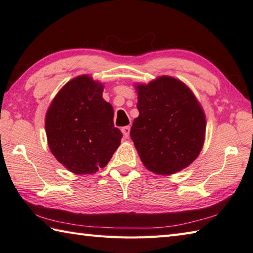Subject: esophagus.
<instances>
[{"instance_id": "esophagus-1", "label": "esophagus", "mask_w": 253, "mask_h": 253, "mask_svg": "<svg viewBox=\"0 0 253 253\" xmlns=\"http://www.w3.org/2000/svg\"><path fill=\"white\" fill-rule=\"evenodd\" d=\"M121 131L123 133V136H125L126 138H127L128 135H130V126H123L121 128Z\"/></svg>"}]
</instances>
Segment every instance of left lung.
Here are the masks:
<instances>
[{"label":"left lung","mask_w":253,"mask_h":253,"mask_svg":"<svg viewBox=\"0 0 253 253\" xmlns=\"http://www.w3.org/2000/svg\"><path fill=\"white\" fill-rule=\"evenodd\" d=\"M137 110L130 135L141 161L158 174L189 166L202 149L205 117L182 82L162 76L137 86Z\"/></svg>","instance_id":"1"}]
</instances>
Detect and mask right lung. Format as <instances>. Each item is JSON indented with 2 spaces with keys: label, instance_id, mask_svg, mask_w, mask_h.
<instances>
[{
  "label": "right lung",
  "instance_id": "obj_1",
  "mask_svg": "<svg viewBox=\"0 0 253 253\" xmlns=\"http://www.w3.org/2000/svg\"><path fill=\"white\" fill-rule=\"evenodd\" d=\"M102 89L89 76L76 77L58 92L45 116L51 153L77 174L104 168L120 145L122 133Z\"/></svg>",
  "mask_w": 253,
  "mask_h": 253
}]
</instances>
